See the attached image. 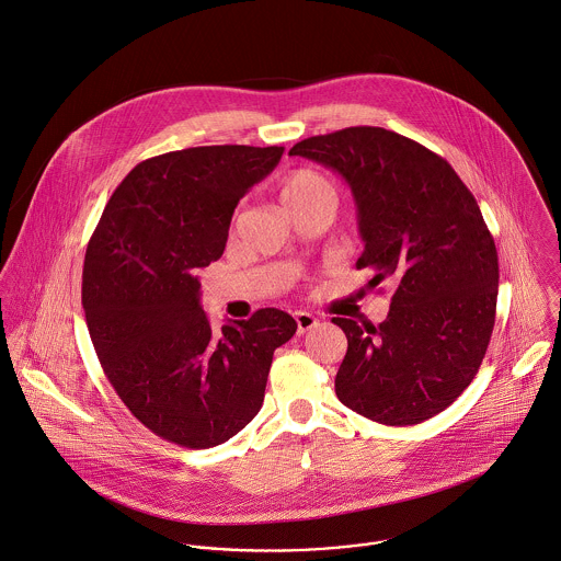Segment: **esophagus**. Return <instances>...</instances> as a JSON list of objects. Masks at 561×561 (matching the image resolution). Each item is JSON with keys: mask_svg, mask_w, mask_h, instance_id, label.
Instances as JSON below:
<instances>
[{"mask_svg": "<svg viewBox=\"0 0 561 561\" xmlns=\"http://www.w3.org/2000/svg\"><path fill=\"white\" fill-rule=\"evenodd\" d=\"M294 317H296L298 334H305L306 330H310V328H314V325H317V317H312V314H310V312H306V310H298Z\"/></svg>", "mask_w": 561, "mask_h": 561, "instance_id": "obj_1", "label": "esophagus"}]
</instances>
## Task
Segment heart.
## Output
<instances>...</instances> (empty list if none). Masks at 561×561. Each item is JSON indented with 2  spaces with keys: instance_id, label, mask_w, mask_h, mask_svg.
I'll list each match as a JSON object with an SVG mask.
<instances>
[{
  "instance_id": "1",
  "label": "heart",
  "mask_w": 561,
  "mask_h": 561,
  "mask_svg": "<svg viewBox=\"0 0 561 561\" xmlns=\"http://www.w3.org/2000/svg\"><path fill=\"white\" fill-rule=\"evenodd\" d=\"M319 197H332V186L323 175L314 171H308V169L294 171L280 184V199L287 209L310 204Z\"/></svg>"
}]
</instances>
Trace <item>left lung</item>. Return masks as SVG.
Wrapping results in <instances>:
<instances>
[{
	"mask_svg": "<svg viewBox=\"0 0 561 561\" xmlns=\"http://www.w3.org/2000/svg\"><path fill=\"white\" fill-rule=\"evenodd\" d=\"M289 156L350 184L364 242L356 267L373 272V287H394L379 325L332 319L347 336L339 401L388 426L437 415L476 377L495 325L497 249L473 195L448 160L377 126L308 137Z\"/></svg>",
	"mask_w": 561,
	"mask_h": 561,
	"instance_id": "1",
	"label": "left lung"
}]
</instances>
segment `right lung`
I'll return each instance as SVG.
<instances>
[{"instance_id": "obj_1", "label": "right lung", "mask_w": 561, "mask_h": 561, "mask_svg": "<svg viewBox=\"0 0 561 561\" xmlns=\"http://www.w3.org/2000/svg\"><path fill=\"white\" fill-rule=\"evenodd\" d=\"M285 148L204 146L139 162L88 244L83 310L102 370L153 435L211 448L263 405L274 350L298 330L278 308L220 334L199 305V274L220 259L238 202Z\"/></svg>"}]
</instances>
